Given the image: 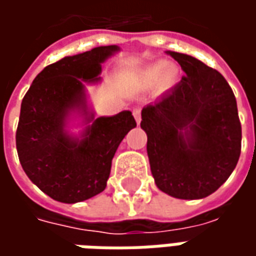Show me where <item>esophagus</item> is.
I'll return each mask as SVG.
<instances>
[{
	"label": "esophagus",
	"mask_w": 256,
	"mask_h": 256,
	"mask_svg": "<svg viewBox=\"0 0 256 256\" xmlns=\"http://www.w3.org/2000/svg\"><path fill=\"white\" fill-rule=\"evenodd\" d=\"M133 115L134 118H136V122H137V124H140V122H141V110H140L138 106L133 110Z\"/></svg>",
	"instance_id": "obj_1"
}]
</instances>
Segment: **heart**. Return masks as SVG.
<instances>
[{
	"label": "heart",
	"instance_id": "b5f03b06",
	"mask_svg": "<svg viewBox=\"0 0 256 256\" xmlns=\"http://www.w3.org/2000/svg\"><path fill=\"white\" fill-rule=\"evenodd\" d=\"M162 75H163L164 84L167 86H170L177 78V70L174 67H167L166 62H158L154 66H150L145 72V76L150 82H155V80L160 78Z\"/></svg>",
	"mask_w": 256,
	"mask_h": 256
}]
</instances>
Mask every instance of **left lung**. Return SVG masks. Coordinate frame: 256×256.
Returning <instances> with one entry per match:
<instances>
[{"label":"left lung","instance_id":"obj_1","mask_svg":"<svg viewBox=\"0 0 256 256\" xmlns=\"http://www.w3.org/2000/svg\"><path fill=\"white\" fill-rule=\"evenodd\" d=\"M185 75L141 111L155 184L172 198L196 200L214 193L234 170L242 152L236 97L214 68L167 50Z\"/></svg>","mask_w":256,"mask_h":256}]
</instances>
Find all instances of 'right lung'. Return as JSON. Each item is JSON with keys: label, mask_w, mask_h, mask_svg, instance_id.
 <instances>
[{"label": "right lung", "mask_w": 256, "mask_h": 256, "mask_svg": "<svg viewBox=\"0 0 256 256\" xmlns=\"http://www.w3.org/2000/svg\"><path fill=\"white\" fill-rule=\"evenodd\" d=\"M119 50L116 45L98 46L48 66L22 101L16 132L20 164L53 200L72 204L102 192L118 146L137 126L130 111L94 118L88 106L84 84H97L101 64ZM78 116L85 128L75 136L68 124Z\"/></svg>", "instance_id": "1"}]
</instances>
